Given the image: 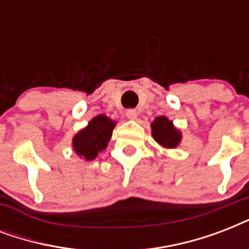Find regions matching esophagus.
<instances>
[{
	"instance_id": "34e87169",
	"label": "esophagus",
	"mask_w": 249,
	"mask_h": 249,
	"mask_svg": "<svg viewBox=\"0 0 249 249\" xmlns=\"http://www.w3.org/2000/svg\"><path fill=\"white\" fill-rule=\"evenodd\" d=\"M126 117H128L129 120H137L138 119V112H137L136 109H128L126 111Z\"/></svg>"
}]
</instances>
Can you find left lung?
<instances>
[{
	"label": "left lung",
	"mask_w": 249,
	"mask_h": 249,
	"mask_svg": "<svg viewBox=\"0 0 249 249\" xmlns=\"http://www.w3.org/2000/svg\"><path fill=\"white\" fill-rule=\"evenodd\" d=\"M151 134L154 140L164 148H177L182 141V133L174 126L173 121L166 116L156 117L151 123Z\"/></svg>",
	"instance_id": "obj_1"
}]
</instances>
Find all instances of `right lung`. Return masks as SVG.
Masks as SVG:
<instances>
[{
  "label": "right lung",
  "mask_w": 249,
  "mask_h": 249,
  "mask_svg": "<svg viewBox=\"0 0 249 249\" xmlns=\"http://www.w3.org/2000/svg\"><path fill=\"white\" fill-rule=\"evenodd\" d=\"M116 121L106 115H97L88 123L85 128L76 133L72 138V148L80 159L90 161L98 156V154L106 150Z\"/></svg>",
  "instance_id": "1"
}]
</instances>
